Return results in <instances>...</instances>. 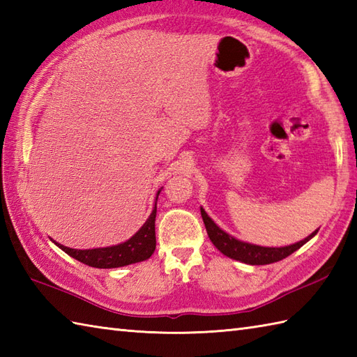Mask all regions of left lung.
<instances>
[{
	"instance_id": "1",
	"label": "left lung",
	"mask_w": 357,
	"mask_h": 357,
	"mask_svg": "<svg viewBox=\"0 0 357 357\" xmlns=\"http://www.w3.org/2000/svg\"><path fill=\"white\" fill-rule=\"evenodd\" d=\"M201 216H202L204 224H206V230L210 241L213 242V245L219 250V252L231 257V259H236L250 265H267V264L282 261L287 256L294 253L296 250H299L305 244V242H308L317 233V230L313 231L310 236L296 242L293 245L261 247V245L248 244V242H244V241H239L236 238H233L231 234L225 233L222 229H219V227L213 222V219L206 213V210L202 207H201Z\"/></svg>"
}]
</instances>
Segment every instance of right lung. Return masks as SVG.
<instances>
[{
    "label": "right lung",
    "instance_id": "right-lung-1",
    "mask_svg": "<svg viewBox=\"0 0 357 357\" xmlns=\"http://www.w3.org/2000/svg\"><path fill=\"white\" fill-rule=\"evenodd\" d=\"M161 190L156 193V201ZM156 201L155 207L151 210L149 219L141 229L136 231L133 236L123 242V244L104 247V248H92V250H77L69 248L61 244H55L66 252L73 259H77L82 264L89 265V267L95 268H118L124 267V265L136 264L141 261H146L153 255L156 248V236H155V219H156Z\"/></svg>",
    "mask_w": 357,
    "mask_h": 357
}]
</instances>
